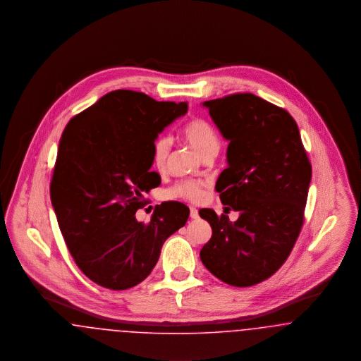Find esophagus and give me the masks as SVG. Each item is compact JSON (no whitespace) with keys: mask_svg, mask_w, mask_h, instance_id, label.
Here are the masks:
<instances>
[{"mask_svg":"<svg viewBox=\"0 0 361 361\" xmlns=\"http://www.w3.org/2000/svg\"><path fill=\"white\" fill-rule=\"evenodd\" d=\"M190 217L192 219V220H197L200 216H198V209L197 208H190Z\"/></svg>","mask_w":361,"mask_h":361,"instance_id":"esophagus-1","label":"esophagus"}]
</instances>
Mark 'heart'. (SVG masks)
Returning <instances> with one entry per match:
<instances>
[{
	"mask_svg": "<svg viewBox=\"0 0 361 361\" xmlns=\"http://www.w3.org/2000/svg\"><path fill=\"white\" fill-rule=\"evenodd\" d=\"M180 135L190 148L202 160L207 157H214L220 149L219 135L204 119L195 118L189 121L182 128ZM169 153H170L169 138H159L153 145V161L159 170H163L166 167ZM170 195L176 198L189 200L192 202H198L204 198V189H202V185L195 182H182L175 185L170 190Z\"/></svg>",
	"mask_w": 361,
	"mask_h": 361,
	"instance_id": "b5f03b06",
	"label": "heart"
}]
</instances>
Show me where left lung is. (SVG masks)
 Wrapping results in <instances>:
<instances>
[{
  "instance_id": "1",
  "label": "left lung",
  "mask_w": 361,
  "mask_h": 361,
  "mask_svg": "<svg viewBox=\"0 0 361 361\" xmlns=\"http://www.w3.org/2000/svg\"><path fill=\"white\" fill-rule=\"evenodd\" d=\"M227 140L228 167L216 182L236 221L212 209L200 216L212 238L200 257L232 286H251L274 274L289 257L303 226L311 164L295 119L252 94L202 103Z\"/></svg>"
}]
</instances>
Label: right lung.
Here are the masks:
<instances>
[{
  "mask_svg": "<svg viewBox=\"0 0 361 361\" xmlns=\"http://www.w3.org/2000/svg\"><path fill=\"white\" fill-rule=\"evenodd\" d=\"M186 113V102L116 90L73 116L61 135L50 198L75 262L96 284H140L164 242L186 224L189 208L178 201L156 205L148 224L135 219L142 191L161 182L151 171L154 141Z\"/></svg>",
  "mask_w": 361,
  "mask_h": 361,
  "instance_id": "obj_1",
  "label": "right lung"
}]
</instances>
